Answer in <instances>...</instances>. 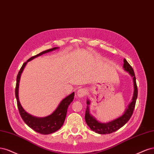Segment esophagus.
<instances>
[{
  "label": "esophagus",
  "instance_id": "obj_1",
  "mask_svg": "<svg viewBox=\"0 0 154 154\" xmlns=\"http://www.w3.org/2000/svg\"><path fill=\"white\" fill-rule=\"evenodd\" d=\"M86 93V89H81V90H79L77 93V95L79 98H82L85 96Z\"/></svg>",
  "mask_w": 154,
  "mask_h": 154
}]
</instances>
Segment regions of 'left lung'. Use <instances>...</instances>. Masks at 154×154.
<instances>
[{"mask_svg":"<svg viewBox=\"0 0 154 154\" xmlns=\"http://www.w3.org/2000/svg\"><path fill=\"white\" fill-rule=\"evenodd\" d=\"M123 68L124 70L128 72L129 75L132 77L134 83V93L132 100L126 107L125 111L123 115L113 120L108 122L106 123H102L98 121L97 119L92 116L90 112V101L87 100V108L85 113V120L87 125L90 127L91 130L95 132L96 133L100 134H111L113 132H115L120 129L125 124L127 123L129 119L132 116L136 102L137 97V88L136 81V77L134 72L133 68L127 61L125 59H123Z\"/></svg>","mask_w":154,"mask_h":154,"instance_id":"1","label":"left lung"}]
</instances>
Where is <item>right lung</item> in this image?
I'll return each instance as SVG.
<instances>
[{
	"label": "right lung",
	"mask_w": 154,
	"mask_h": 154,
	"mask_svg": "<svg viewBox=\"0 0 154 154\" xmlns=\"http://www.w3.org/2000/svg\"><path fill=\"white\" fill-rule=\"evenodd\" d=\"M58 48L59 47H54L51 49H48V50L45 51L41 53L37 54V55L31 57L30 59H29L26 63H24L23 64V65L21 67L20 70L17 77L15 96L17 98V106L20 115L24 122L26 123L29 127L31 128L32 129H33L36 132L45 135L50 134L56 132L62 127L64 120H65L68 107L73 100L74 92L72 93L70 95L63 98L61 101V102L59 103L58 106L56 109V110L52 114H51V115L45 117H36L30 115V114H29L25 111L23 109V108L22 107L18 97L19 83L20 80L22 73L23 72V69L26 67V64L28 62L34 59H35L36 57L43 55V54L57 50Z\"/></svg>",
	"instance_id": "add662e5"
}]
</instances>
